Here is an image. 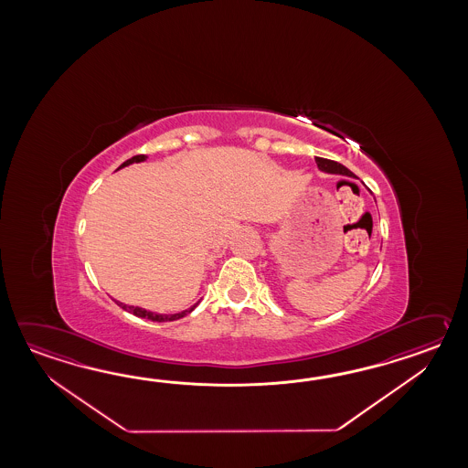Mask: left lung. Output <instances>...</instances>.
<instances>
[{"instance_id": "left-lung-1", "label": "left lung", "mask_w": 468, "mask_h": 468, "mask_svg": "<svg viewBox=\"0 0 468 468\" xmlns=\"http://www.w3.org/2000/svg\"><path fill=\"white\" fill-rule=\"evenodd\" d=\"M316 164H318V169L323 172H328V174H339V176H346V177H356L351 170L346 169L345 165H341L339 162L335 160L323 159V157H316Z\"/></svg>"}]
</instances>
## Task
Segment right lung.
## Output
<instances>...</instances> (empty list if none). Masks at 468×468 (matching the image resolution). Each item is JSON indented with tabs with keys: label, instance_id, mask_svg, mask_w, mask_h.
Wrapping results in <instances>:
<instances>
[{
	"label": "right lung",
	"instance_id": "obj_1",
	"mask_svg": "<svg viewBox=\"0 0 468 468\" xmlns=\"http://www.w3.org/2000/svg\"><path fill=\"white\" fill-rule=\"evenodd\" d=\"M147 159V155H135V157H132V159L125 160L122 165H120L119 169L122 167H127L130 164H139V162H144V160ZM119 303V301H117ZM122 308L125 309V311H129L132 314H135V316H139V318L150 319V321H157V323H164V321H176V319L184 318V316H187L189 313H192L194 309L197 308V304L199 303H196L194 306H190L189 309H186V311H180V313H176V314H159V313H152V311H147V309L139 308V306H129V304H123V303H119Z\"/></svg>",
	"mask_w": 468,
	"mask_h": 468
}]
</instances>
